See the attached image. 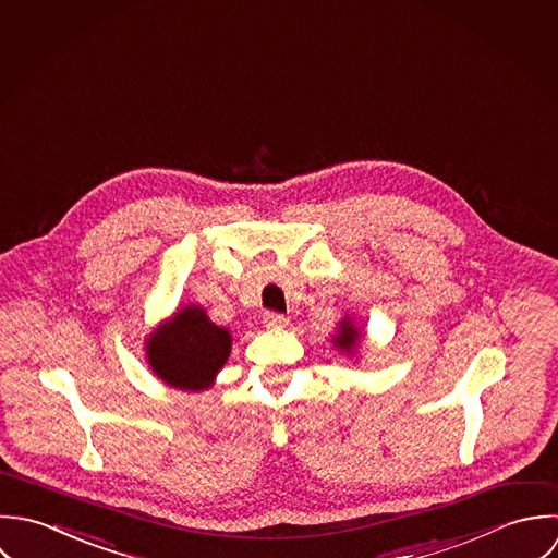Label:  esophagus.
Masks as SVG:
<instances>
[{"mask_svg":"<svg viewBox=\"0 0 558 558\" xmlns=\"http://www.w3.org/2000/svg\"><path fill=\"white\" fill-rule=\"evenodd\" d=\"M263 324H265V328H269V330H282V328L289 326V317L278 315V313H265Z\"/></svg>","mask_w":558,"mask_h":558,"instance_id":"obj_1","label":"esophagus"}]
</instances>
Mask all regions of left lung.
<instances>
[{
  "label": "left lung",
  "instance_id": "obj_1",
  "mask_svg": "<svg viewBox=\"0 0 558 558\" xmlns=\"http://www.w3.org/2000/svg\"><path fill=\"white\" fill-rule=\"evenodd\" d=\"M360 338H362V332H360V328L355 326L353 317H351V315H344V317L338 322L336 335L332 336V344H335L338 351L353 355L355 349H357V344H360Z\"/></svg>",
  "mask_w": 558,
  "mask_h": 558
}]
</instances>
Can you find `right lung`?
<instances>
[{"label":"right lung","instance_id":"obj_1","mask_svg":"<svg viewBox=\"0 0 558 558\" xmlns=\"http://www.w3.org/2000/svg\"><path fill=\"white\" fill-rule=\"evenodd\" d=\"M232 335L216 326L201 304L179 308L144 340L146 362L170 388L201 392L216 384L230 357Z\"/></svg>","mask_w":558,"mask_h":558}]
</instances>
